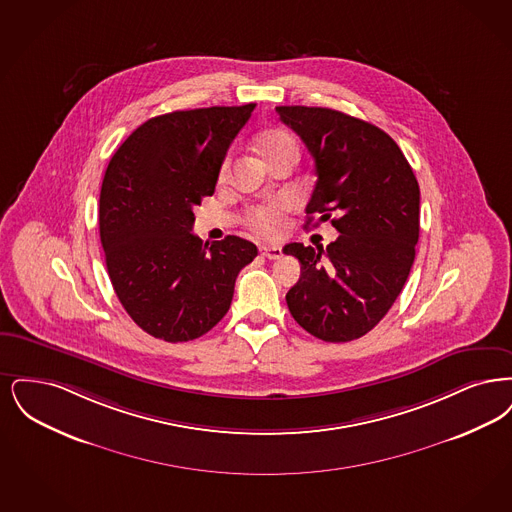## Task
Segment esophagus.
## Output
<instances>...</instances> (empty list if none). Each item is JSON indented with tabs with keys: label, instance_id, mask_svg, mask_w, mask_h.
I'll return each instance as SVG.
<instances>
[{
	"label": "esophagus",
	"instance_id": "34e87169",
	"mask_svg": "<svg viewBox=\"0 0 512 512\" xmlns=\"http://www.w3.org/2000/svg\"><path fill=\"white\" fill-rule=\"evenodd\" d=\"M260 254L269 260H279L283 256V250L279 246H260Z\"/></svg>",
	"mask_w": 512,
	"mask_h": 512
}]
</instances>
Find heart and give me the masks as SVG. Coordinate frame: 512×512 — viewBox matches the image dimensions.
<instances>
[{
  "mask_svg": "<svg viewBox=\"0 0 512 512\" xmlns=\"http://www.w3.org/2000/svg\"><path fill=\"white\" fill-rule=\"evenodd\" d=\"M258 147L262 155L266 156L267 162L285 155V153H296L298 155V141L296 137L287 130H267L258 137ZM229 172V158L223 160L220 178H225ZM289 210L287 200L273 199L254 204L246 212V223L264 237H279L285 229V214Z\"/></svg>",
  "mask_w": 512,
  "mask_h": 512,
  "instance_id": "obj_1",
  "label": "heart"
}]
</instances>
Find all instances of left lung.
Returning <instances> with one entry per match:
<instances>
[{"mask_svg":"<svg viewBox=\"0 0 512 512\" xmlns=\"http://www.w3.org/2000/svg\"><path fill=\"white\" fill-rule=\"evenodd\" d=\"M315 162L306 206L340 237L290 243L302 273L287 292L294 321L325 342H350L377 327L409 277L419 241L421 191L398 143L377 126L323 107H277ZM317 225V223H313Z\"/></svg>","mask_w":512,"mask_h":512,"instance_id":"8db88e82","label":"left lung"}]
</instances>
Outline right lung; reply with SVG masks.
I'll return each mask as SVG.
<instances>
[{
    "instance_id": "add662e5",
    "label": "right lung",
    "mask_w": 512,
    "mask_h": 512,
    "mask_svg": "<svg viewBox=\"0 0 512 512\" xmlns=\"http://www.w3.org/2000/svg\"><path fill=\"white\" fill-rule=\"evenodd\" d=\"M254 107L155 116L107 166L99 235L112 289L135 325L155 338L187 342L216 327L239 271L258 256L241 237L208 245L191 233L193 208L214 195L227 149Z\"/></svg>"
}]
</instances>
